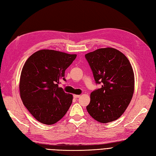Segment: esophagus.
<instances>
[{
	"label": "esophagus",
	"mask_w": 156,
	"mask_h": 156,
	"mask_svg": "<svg viewBox=\"0 0 156 156\" xmlns=\"http://www.w3.org/2000/svg\"><path fill=\"white\" fill-rule=\"evenodd\" d=\"M73 98H74L75 99H77V98H80V95H73Z\"/></svg>",
	"instance_id": "esophagus-1"
}]
</instances>
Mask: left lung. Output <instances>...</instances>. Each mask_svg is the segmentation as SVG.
Here are the masks:
<instances>
[{
	"label": "left lung",
	"instance_id": "1",
	"mask_svg": "<svg viewBox=\"0 0 156 156\" xmlns=\"http://www.w3.org/2000/svg\"><path fill=\"white\" fill-rule=\"evenodd\" d=\"M95 83L101 88L90 94L87 106L94 119L107 123L117 119L130 104L134 91V74L122 53L112 48H100L85 55Z\"/></svg>",
	"mask_w": 156,
	"mask_h": 156
}]
</instances>
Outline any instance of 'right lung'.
Masks as SVG:
<instances>
[{
	"label": "right lung",
	"mask_w": 156,
	"mask_h": 156,
	"mask_svg": "<svg viewBox=\"0 0 156 156\" xmlns=\"http://www.w3.org/2000/svg\"><path fill=\"white\" fill-rule=\"evenodd\" d=\"M51 50H41L27 60L20 75V98L35 119L46 125H53L66 114L73 96L58 87L64 73L76 58Z\"/></svg>",
	"instance_id": "add662e5"
}]
</instances>
